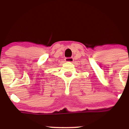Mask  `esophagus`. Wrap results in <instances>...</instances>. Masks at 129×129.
Segmentation results:
<instances>
[{
	"instance_id": "obj_1",
	"label": "esophagus",
	"mask_w": 129,
	"mask_h": 129,
	"mask_svg": "<svg viewBox=\"0 0 129 129\" xmlns=\"http://www.w3.org/2000/svg\"><path fill=\"white\" fill-rule=\"evenodd\" d=\"M65 61L67 62H72L74 61V58L73 57H66L65 58Z\"/></svg>"
}]
</instances>
